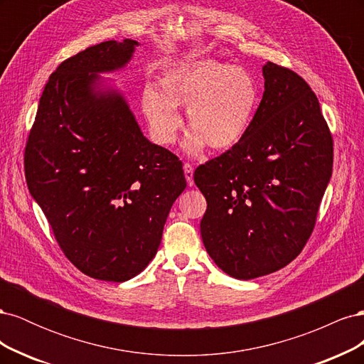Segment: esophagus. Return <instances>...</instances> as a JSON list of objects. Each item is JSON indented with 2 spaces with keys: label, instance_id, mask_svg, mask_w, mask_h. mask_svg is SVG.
<instances>
[{
  "label": "esophagus",
  "instance_id": "34e87169",
  "mask_svg": "<svg viewBox=\"0 0 364 364\" xmlns=\"http://www.w3.org/2000/svg\"><path fill=\"white\" fill-rule=\"evenodd\" d=\"M183 173H185L186 183H188V186H193V185H194V178H193L194 167H193V165L188 164V162H185V164H183Z\"/></svg>",
  "mask_w": 364,
  "mask_h": 364
}]
</instances>
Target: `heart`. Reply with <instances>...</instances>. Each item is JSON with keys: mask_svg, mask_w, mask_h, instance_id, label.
I'll return each mask as SVG.
<instances>
[{"mask_svg": "<svg viewBox=\"0 0 364 364\" xmlns=\"http://www.w3.org/2000/svg\"><path fill=\"white\" fill-rule=\"evenodd\" d=\"M258 100V85L245 68L202 59L164 73L159 87L147 85L141 105L153 136L162 146L176 141L182 127L178 107H186L193 134L185 147L197 153L206 144L213 150L235 147L252 126Z\"/></svg>", "mask_w": 364, "mask_h": 364, "instance_id": "b5f03b06", "label": "heart"}]
</instances>
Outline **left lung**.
Wrapping results in <instances>:
<instances>
[{"instance_id":"obj_1","label":"left lung","mask_w":364,"mask_h":364,"mask_svg":"<svg viewBox=\"0 0 364 364\" xmlns=\"http://www.w3.org/2000/svg\"><path fill=\"white\" fill-rule=\"evenodd\" d=\"M262 75L246 136L194 171L208 203L203 245L237 279L273 273L299 255L333 173V136L310 85L273 62Z\"/></svg>"}]
</instances>
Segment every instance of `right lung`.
<instances>
[{"mask_svg": "<svg viewBox=\"0 0 364 364\" xmlns=\"http://www.w3.org/2000/svg\"><path fill=\"white\" fill-rule=\"evenodd\" d=\"M138 42L106 41L63 60L43 87L24 153L26 181L59 247L100 281L124 282L156 255L182 162L142 135L98 73L126 67Z\"/></svg>", "mask_w": 364, "mask_h": 364, "instance_id": "1", "label": "right lung"}]
</instances>
